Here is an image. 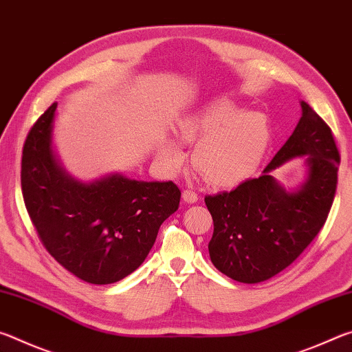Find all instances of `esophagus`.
Returning <instances> with one entry per match:
<instances>
[{
	"mask_svg": "<svg viewBox=\"0 0 352 352\" xmlns=\"http://www.w3.org/2000/svg\"><path fill=\"white\" fill-rule=\"evenodd\" d=\"M183 200L186 201V204H195V201L199 200V194L192 189H184L183 190Z\"/></svg>",
	"mask_w": 352,
	"mask_h": 352,
	"instance_id": "34e87169",
	"label": "esophagus"
}]
</instances>
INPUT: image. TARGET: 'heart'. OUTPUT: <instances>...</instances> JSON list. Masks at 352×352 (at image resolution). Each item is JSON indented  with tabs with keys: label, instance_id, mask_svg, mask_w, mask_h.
I'll use <instances>...</instances> for the list:
<instances>
[{
	"label": "heart",
	"instance_id": "obj_1",
	"mask_svg": "<svg viewBox=\"0 0 352 352\" xmlns=\"http://www.w3.org/2000/svg\"><path fill=\"white\" fill-rule=\"evenodd\" d=\"M177 136L183 144L199 141L192 163L206 182L231 186L258 168L269 148L272 130L262 113L243 110L230 99H216L182 118ZM158 158L169 170L183 163L180 147L169 140L160 142Z\"/></svg>",
	"mask_w": 352,
	"mask_h": 352
}]
</instances>
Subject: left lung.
Masks as SVG:
<instances>
[{
    "label": "left lung",
    "mask_w": 352,
    "mask_h": 352,
    "mask_svg": "<svg viewBox=\"0 0 352 352\" xmlns=\"http://www.w3.org/2000/svg\"><path fill=\"white\" fill-rule=\"evenodd\" d=\"M301 111L294 133L261 177L205 197L214 222L208 243L211 262L234 281L262 283L287 269L320 233L331 211L340 155L329 126L305 100ZM298 156L307 157L308 175L289 193L271 170Z\"/></svg>",
    "instance_id": "obj_1"
}]
</instances>
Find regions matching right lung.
I'll list each match as a JSON object with an SVG mask.
<instances>
[{"mask_svg": "<svg viewBox=\"0 0 352 352\" xmlns=\"http://www.w3.org/2000/svg\"><path fill=\"white\" fill-rule=\"evenodd\" d=\"M57 104L29 132L21 190L32 225L58 264L82 281H121L144 262L158 230L180 205L174 182H138L111 174L82 183L52 152Z\"/></svg>", "mask_w": 352, "mask_h": 352, "instance_id": "1", "label": "right lung"}]
</instances>
